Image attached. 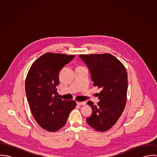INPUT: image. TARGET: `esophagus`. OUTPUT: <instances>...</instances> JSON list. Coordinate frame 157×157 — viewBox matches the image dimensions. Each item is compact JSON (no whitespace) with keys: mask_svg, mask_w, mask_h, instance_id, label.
Listing matches in <instances>:
<instances>
[{"mask_svg":"<svg viewBox=\"0 0 157 157\" xmlns=\"http://www.w3.org/2000/svg\"><path fill=\"white\" fill-rule=\"evenodd\" d=\"M77 104L78 105H85L86 103L85 101H77Z\"/></svg>","mask_w":157,"mask_h":157,"instance_id":"1","label":"esophagus"}]
</instances>
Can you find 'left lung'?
Segmentation results:
<instances>
[{
	"mask_svg": "<svg viewBox=\"0 0 157 157\" xmlns=\"http://www.w3.org/2000/svg\"><path fill=\"white\" fill-rule=\"evenodd\" d=\"M88 67L94 86L101 88L100 101L87 103L92 112L86 118L88 124L97 131L110 129L121 115L126 106L128 74L122 63L112 54L79 55Z\"/></svg>",
	"mask_w": 157,
	"mask_h": 157,
	"instance_id": "1",
	"label": "left lung"
}]
</instances>
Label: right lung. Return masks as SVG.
Wrapping results in <instances>:
<instances>
[{"label": "right lung", "mask_w": 157, "mask_h": 157, "mask_svg": "<svg viewBox=\"0 0 157 157\" xmlns=\"http://www.w3.org/2000/svg\"><path fill=\"white\" fill-rule=\"evenodd\" d=\"M75 56L48 52L31 65L25 80V91L32 114L40 127L49 132L63 128L70 112L75 108L74 100L57 97L60 71Z\"/></svg>", "instance_id": "obj_1"}]
</instances>
